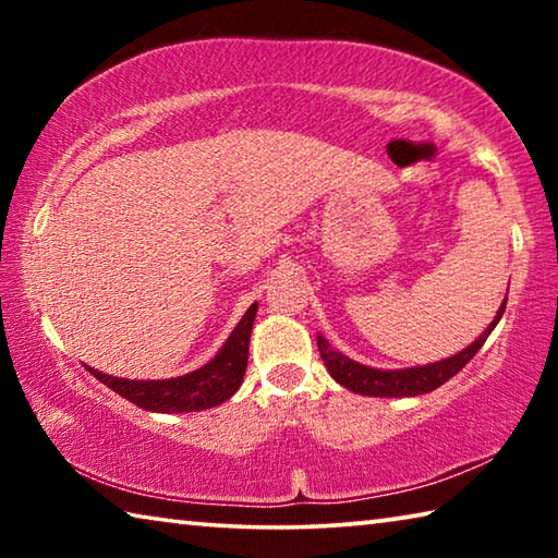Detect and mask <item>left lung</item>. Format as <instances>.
I'll use <instances>...</instances> for the list:
<instances>
[{"label": "left lung", "mask_w": 558, "mask_h": 558, "mask_svg": "<svg viewBox=\"0 0 558 558\" xmlns=\"http://www.w3.org/2000/svg\"><path fill=\"white\" fill-rule=\"evenodd\" d=\"M505 307H507V298L502 302V307L497 310L493 325H489L470 347H465L458 354L440 359V362H433L426 366H411V369H391V372L372 369V366L359 364V362H354V359H349L342 352H337V349L327 344V339L323 335H317V349H319V356H323L329 376H332L337 384H342L349 391L362 393V396H389V399H401V396H418V393H428L433 389H438V386L452 379V376H456L462 366H465L470 359L480 352V347L485 344V339L499 323V317H502Z\"/></svg>", "instance_id": "1"}]
</instances>
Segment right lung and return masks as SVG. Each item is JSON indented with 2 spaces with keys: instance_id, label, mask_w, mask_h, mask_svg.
I'll use <instances>...</instances> for the list:
<instances>
[{
  "instance_id": "obj_1",
  "label": "right lung",
  "mask_w": 558,
  "mask_h": 558,
  "mask_svg": "<svg viewBox=\"0 0 558 558\" xmlns=\"http://www.w3.org/2000/svg\"><path fill=\"white\" fill-rule=\"evenodd\" d=\"M258 302L245 310L241 323L235 325L231 337L219 349L209 364L199 366L196 372H189L177 379H157V381H135V379H118L88 366V372L96 376L122 399L132 401L145 411L157 413H189L204 411L223 403L226 399L239 391L243 381L245 364H248V342L253 319H256Z\"/></svg>"
}]
</instances>
